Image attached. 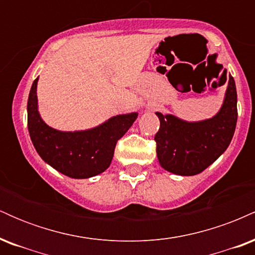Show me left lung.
Segmentation results:
<instances>
[{"instance_id": "obj_1", "label": "left lung", "mask_w": 255, "mask_h": 255, "mask_svg": "<svg viewBox=\"0 0 255 255\" xmlns=\"http://www.w3.org/2000/svg\"><path fill=\"white\" fill-rule=\"evenodd\" d=\"M160 127L154 135L157 157L165 170L192 176L211 165L229 146L238 121V95L229 77L224 103L212 119L186 122L156 113Z\"/></svg>"}]
</instances>
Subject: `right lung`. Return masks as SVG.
<instances>
[{"mask_svg":"<svg viewBox=\"0 0 255 255\" xmlns=\"http://www.w3.org/2000/svg\"><path fill=\"white\" fill-rule=\"evenodd\" d=\"M37 81L27 102V127L32 144L44 162L73 178L96 176L109 168L116 144L135 121L137 114L114 116L89 130L60 131L40 119L37 107Z\"/></svg>","mask_w":255,"mask_h":255,"instance_id":"1","label":"right lung"}]
</instances>
